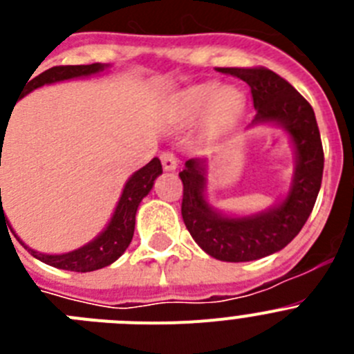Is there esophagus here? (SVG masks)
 <instances>
[{"mask_svg":"<svg viewBox=\"0 0 354 354\" xmlns=\"http://www.w3.org/2000/svg\"><path fill=\"white\" fill-rule=\"evenodd\" d=\"M161 162H162V168H165L167 171H174L175 168H177V158H175L174 152H162Z\"/></svg>","mask_w":354,"mask_h":354,"instance_id":"34e87169","label":"esophagus"}]
</instances>
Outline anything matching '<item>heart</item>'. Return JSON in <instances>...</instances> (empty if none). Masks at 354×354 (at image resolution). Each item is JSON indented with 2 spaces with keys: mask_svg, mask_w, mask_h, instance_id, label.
<instances>
[{
  "mask_svg": "<svg viewBox=\"0 0 354 354\" xmlns=\"http://www.w3.org/2000/svg\"><path fill=\"white\" fill-rule=\"evenodd\" d=\"M245 93L239 88H221L218 83H198L180 90L171 101V120L186 126L192 124L204 113L202 129L212 134L232 124L245 109Z\"/></svg>",
  "mask_w": 354,
  "mask_h": 354,
  "instance_id": "b5f03b06",
  "label": "heart"
}]
</instances>
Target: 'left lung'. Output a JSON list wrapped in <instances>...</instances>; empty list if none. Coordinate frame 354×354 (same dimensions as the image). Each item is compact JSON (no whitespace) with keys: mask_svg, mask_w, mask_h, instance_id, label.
I'll use <instances>...</instances> for the list:
<instances>
[{"mask_svg":"<svg viewBox=\"0 0 354 354\" xmlns=\"http://www.w3.org/2000/svg\"><path fill=\"white\" fill-rule=\"evenodd\" d=\"M252 90L255 118L248 127L271 124L289 134L296 167L289 192L255 214L228 216L207 202V159L192 158L179 177L184 184L183 220L196 245L225 262H250L286 248L306 223L321 189L324 154L314 109L305 97L270 68H218Z\"/></svg>","mask_w":354,"mask_h":354,"instance_id":"left-lung-1","label":"left lung"}]
</instances>
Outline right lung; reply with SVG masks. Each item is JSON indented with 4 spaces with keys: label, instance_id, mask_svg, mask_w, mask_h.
<instances>
[{
    "label": "right lung",
    "instance_id": "1",
    "mask_svg": "<svg viewBox=\"0 0 354 354\" xmlns=\"http://www.w3.org/2000/svg\"><path fill=\"white\" fill-rule=\"evenodd\" d=\"M109 65L104 64H92V65H60V67H51L46 72L39 74L35 80H28L26 92L21 97L28 95L35 88H40L44 84H53L60 83V81L67 80H77V77H88L95 76L99 72L106 71ZM17 102V101H15ZM14 111V109H12ZM10 120V118H8ZM8 126V124H6ZM0 140H5V131L3 126L0 129ZM3 145V142H1ZM3 150V149H1ZM0 167H1V158H0ZM162 174L161 161L154 158L149 165L140 168L138 171H134L127 179L124 192H122L120 200H118L117 207H115L113 216L106 228L102 230L95 239L86 243L84 246L72 252L60 253V255H51V253H40L37 250H31L30 246L24 245L23 241H17L35 259L42 261L44 264H49L53 268L65 271H76V273H88V271L101 270L106 266L113 264L122 253L126 252L129 246L131 239L134 234V221H136V211L138 205L143 198L150 193L154 180L158 179L159 175ZM0 196H1V187H0ZM1 200V198H0ZM5 220V212H3V202L0 205V221ZM6 221V220H5ZM10 227V225H8Z\"/></svg>",
    "mask_w": 354,
    "mask_h": 354
}]
</instances>
